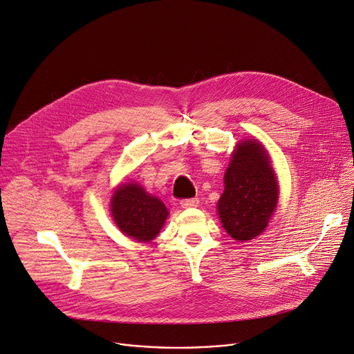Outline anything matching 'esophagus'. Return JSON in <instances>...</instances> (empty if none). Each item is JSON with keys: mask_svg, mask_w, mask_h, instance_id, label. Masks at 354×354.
I'll list each match as a JSON object with an SVG mask.
<instances>
[{"mask_svg": "<svg viewBox=\"0 0 354 354\" xmlns=\"http://www.w3.org/2000/svg\"><path fill=\"white\" fill-rule=\"evenodd\" d=\"M180 204L183 208H197L200 205V201L198 198H188V200H183Z\"/></svg>", "mask_w": 354, "mask_h": 354, "instance_id": "obj_1", "label": "esophagus"}]
</instances>
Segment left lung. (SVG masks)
I'll list each match as a JSON object with an SVG mask.
<instances>
[{
  "mask_svg": "<svg viewBox=\"0 0 354 354\" xmlns=\"http://www.w3.org/2000/svg\"><path fill=\"white\" fill-rule=\"evenodd\" d=\"M218 215L229 236L252 241L267 227L279 203V181L267 150L257 139L241 140L230 154Z\"/></svg>",
  "mask_w": 354,
  "mask_h": 354,
  "instance_id": "8db88e82",
  "label": "left lung"
}]
</instances>
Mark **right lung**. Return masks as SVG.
I'll list each match as a JSON object with an SVG mask.
<instances>
[{
    "instance_id": "1",
    "label": "right lung",
    "mask_w": 354,
    "mask_h": 354,
    "mask_svg": "<svg viewBox=\"0 0 354 354\" xmlns=\"http://www.w3.org/2000/svg\"><path fill=\"white\" fill-rule=\"evenodd\" d=\"M111 214L125 236L143 243L159 234L169 216L166 205L138 183L116 187L111 198Z\"/></svg>"
}]
</instances>
